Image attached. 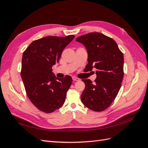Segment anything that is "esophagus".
Segmentation results:
<instances>
[{
	"instance_id": "obj_1",
	"label": "esophagus",
	"mask_w": 148,
	"mask_h": 148,
	"mask_svg": "<svg viewBox=\"0 0 148 148\" xmlns=\"http://www.w3.org/2000/svg\"><path fill=\"white\" fill-rule=\"evenodd\" d=\"M72 79L73 80V81H79V78H78L77 77H72Z\"/></svg>"
}]
</instances>
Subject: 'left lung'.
Wrapping results in <instances>:
<instances>
[{
  "label": "left lung",
  "instance_id": "obj_1",
  "mask_svg": "<svg viewBox=\"0 0 148 148\" xmlns=\"http://www.w3.org/2000/svg\"><path fill=\"white\" fill-rule=\"evenodd\" d=\"M83 44L88 52L86 69H96L92 83L84 79L85 88L81 96L88 109L101 112L110 106L121 87L123 77V55L113 39L101 33H89L76 39Z\"/></svg>",
  "mask_w": 148,
  "mask_h": 148
}]
</instances>
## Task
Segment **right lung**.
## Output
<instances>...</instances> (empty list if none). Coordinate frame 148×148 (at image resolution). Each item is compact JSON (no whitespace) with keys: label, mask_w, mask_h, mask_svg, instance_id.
I'll return each instance as SVG.
<instances>
[{"label":"right lung","mask_w":148,"mask_h":148,"mask_svg":"<svg viewBox=\"0 0 148 148\" xmlns=\"http://www.w3.org/2000/svg\"><path fill=\"white\" fill-rule=\"evenodd\" d=\"M74 38L44 37L33 41L23 53L21 77L26 94L44 112H53L65 102L72 78L69 75L57 78L52 66L59 62L62 51Z\"/></svg>","instance_id":"obj_1"}]
</instances>
